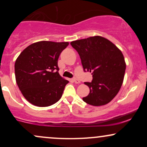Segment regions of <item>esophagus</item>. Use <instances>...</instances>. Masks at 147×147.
<instances>
[{"instance_id": "obj_1", "label": "esophagus", "mask_w": 147, "mask_h": 147, "mask_svg": "<svg viewBox=\"0 0 147 147\" xmlns=\"http://www.w3.org/2000/svg\"><path fill=\"white\" fill-rule=\"evenodd\" d=\"M73 82H75V84H80V83H81L80 81H79V79H76V78L73 79Z\"/></svg>"}]
</instances>
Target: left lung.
Returning <instances> with one entry per match:
<instances>
[{
    "label": "left lung",
    "mask_w": 147,
    "mask_h": 147,
    "mask_svg": "<svg viewBox=\"0 0 147 147\" xmlns=\"http://www.w3.org/2000/svg\"><path fill=\"white\" fill-rule=\"evenodd\" d=\"M70 44L80 57L84 71L92 75L91 82H85L90 92L83 97L90 105L107 104L117 95L124 80L126 70L121 50L107 38L100 36L72 41Z\"/></svg>",
    "instance_id": "1"
}]
</instances>
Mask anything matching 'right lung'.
Returning a JSON list of instances; mask_svg holds the SVG:
<instances>
[{
    "mask_svg": "<svg viewBox=\"0 0 147 147\" xmlns=\"http://www.w3.org/2000/svg\"><path fill=\"white\" fill-rule=\"evenodd\" d=\"M68 42L42 41L27 47L14 65L16 84L33 105L45 107L58 102L68 81L59 74L58 59Z\"/></svg>",
    "mask_w": 147,
    "mask_h": 147,
    "instance_id": "1",
    "label": "right lung"
}]
</instances>
